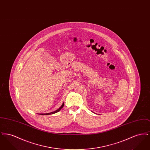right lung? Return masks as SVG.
Segmentation results:
<instances>
[{"label": "right lung", "instance_id": "right-lung-1", "mask_svg": "<svg viewBox=\"0 0 150 150\" xmlns=\"http://www.w3.org/2000/svg\"><path fill=\"white\" fill-rule=\"evenodd\" d=\"M64 103H62V105H61V106L59 107L58 110H57L56 111H53V112H50V113H47V114H39V115H52L53 114H55V113H56V112H58V111H59L61 110V108H62V107H64Z\"/></svg>", "mask_w": 150, "mask_h": 150}]
</instances>
